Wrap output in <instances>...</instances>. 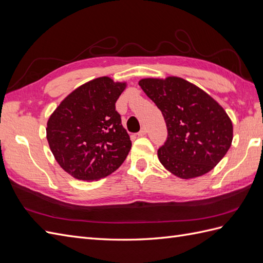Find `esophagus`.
Returning <instances> with one entry per match:
<instances>
[{
    "label": "esophagus",
    "mask_w": 263,
    "mask_h": 263,
    "mask_svg": "<svg viewBox=\"0 0 263 263\" xmlns=\"http://www.w3.org/2000/svg\"><path fill=\"white\" fill-rule=\"evenodd\" d=\"M146 129H145V127H142V129H141L140 131H139V133H138V136L139 137H143V136H145V134H146Z\"/></svg>",
    "instance_id": "34e87169"
}]
</instances>
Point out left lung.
<instances>
[{"mask_svg":"<svg viewBox=\"0 0 263 263\" xmlns=\"http://www.w3.org/2000/svg\"><path fill=\"white\" fill-rule=\"evenodd\" d=\"M164 118L167 138L158 150L166 170L181 179L211 171L230 149L233 127L218 102L187 81L143 79L139 82Z\"/></svg>","mask_w":263,"mask_h":263,"instance_id":"obj_1","label":"left lung"}]
</instances>
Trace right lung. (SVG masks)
I'll list each match as a JSON object with an SVG mask.
<instances>
[{
    "instance_id": "obj_1",
    "label": "right lung",
    "mask_w": 263,
    "mask_h": 263,
    "mask_svg": "<svg viewBox=\"0 0 263 263\" xmlns=\"http://www.w3.org/2000/svg\"><path fill=\"white\" fill-rule=\"evenodd\" d=\"M125 83L98 78L69 94L52 113L46 139L58 163L83 181L109 176L131 149L116 102Z\"/></svg>"
}]
</instances>
